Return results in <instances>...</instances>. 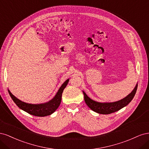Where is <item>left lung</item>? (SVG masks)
Here are the masks:
<instances>
[{
  "mask_svg": "<svg viewBox=\"0 0 149 149\" xmlns=\"http://www.w3.org/2000/svg\"><path fill=\"white\" fill-rule=\"evenodd\" d=\"M137 84L134 89L133 91L130 93L128 96L124 97L120 101L114 102H99L95 101H93L91 98H89L85 92L83 91L84 94V101L86 103L88 106L93 110V111L97 112L99 114H109L112 112H114L120 110L122 108L127 106L128 104L132 100L135 94H136Z\"/></svg>",
  "mask_w": 149,
  "mask_h": 149,
  "instance_id": "1",
  "label": "left lung"
}]
</instances>
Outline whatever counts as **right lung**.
Returning <instances> with one entry per match:
<instances>
[{"instance_id": "obj_1", "label": "right lung", "mask_w": 149, "mask_h": 149, "mask_svg": "<svg viewBox=\"0 0 149 149\" xmlns=\"http://www.w3.org/2000/svg\"><path fill=\"white\" fill-rule=\"evenodd\" d=\"M69 79H67L66 81L61 85V86L58 90V93H56V96L54 97L53 99L51 101L39 104H31L26 103L22 102L19 99L15 97L8 90V93H9L11 98L13 101L17 106L20 108L21 109L24 110V111L28 112L29 114H31L35 116L39 117H44L52 114L59 107L61 101V96L63 89L66 88V85L68 83Z\"/></svg>"}]
</instances>
